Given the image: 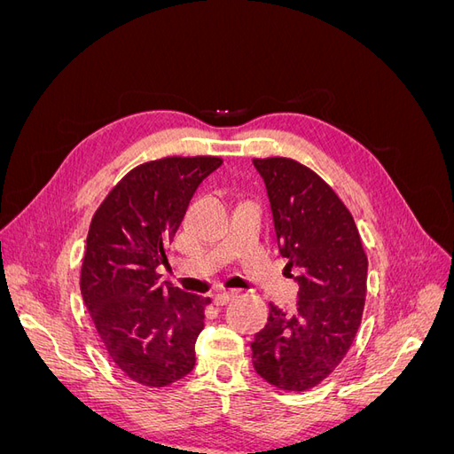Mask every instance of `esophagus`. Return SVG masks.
<instances>
[{"instance_id":"1","label":"esophagus","mask_w":454,"mask_h":454,"mask_svg":"<svg viewBox=\"0 0 454 454\" xmlns=\"http://www.w3.org/2000/svg\"><path fill=\"white\" fill-rule=\"evenodd\" d=\"M235 297H237V292H222V294H217L214 297V305L223 307V305H227L229 301H232Z\"/></svg>"}]
</instances>
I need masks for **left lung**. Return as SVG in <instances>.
Segmentation results:
<instances>
[{"label": "left lung", "instance_id": "obj_1", "mask_svg": "<svg viewBox=\"0 0 454 454\" xmlns=\"http://www.w3.org/2000/svg\"><path fill=\"white\" fill-rule=\"evenodd\" d=\"M265 180L286 269L297 267L294 314L269 305L252 342L254 367L280 390L305 392L345 358L358 333L367 292V255L350 210L305 164L254 159Z\"/></svg>", "mask_w": 454, "mask_h": 454}]
</instances>
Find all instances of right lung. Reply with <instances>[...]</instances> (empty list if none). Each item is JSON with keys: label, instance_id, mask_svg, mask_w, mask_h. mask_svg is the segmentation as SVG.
<instances>
[{"label": "right lung", "instance_id": "1", "mask_svg": "<svg viewBox=\"0 0 454 454\" xmlns=\"http://www.w3.org/2000/svg\"><path fill=\"white\" fill-rule=\"evenodd\" d=\"M219 157H164L132 168L92 215L81 295L114 364L142 387L162 388L195 367L212 301L160 284L168 244Z\"/></svg>", "mask_w": 454, "mask_h": 454}]
</instances>
